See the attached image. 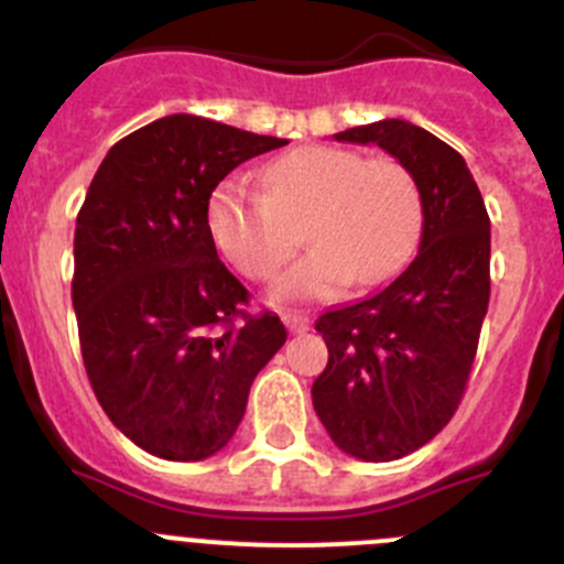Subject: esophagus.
<instances>
[{
    "label": "esophagus",
    "mask_w": 564,
    "mask_h": 564,
    "mask_svg": "<svg viewBox=\"0 0 564 564\" xmlns=\"http://www.w3.org/2000/svg\"><path fill=\"white\" fill-rule=\"evenodd\" d=\"M281 319H283V325L289 327V333H305L311 327L308 316H303V314H281Z\"/></svg>",
    "instance_id": "34e87169"
}]
</instances>
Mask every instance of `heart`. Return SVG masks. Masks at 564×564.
Returning <instances> with one entry per match:
<instances>
[{"label": "heart", "instance_id": "heart-1", "mask_svg": "<svg viewBox=\"0 0 564 564\" xmlns=\"http://www.w3.org/2000/svg\"><path fill=\"white\" fill-rule=\"evenodd\" d=\"M217 184L209 234L220 253L253 281H267L297 250V226L314 248L272 286L275 303L327 300L344 283H380L402 270L424 220L413 173L393 156L336 145H303L259 173Z\"/></svg>", "mask_w": 564, "mask_h": 564}]
</instances>
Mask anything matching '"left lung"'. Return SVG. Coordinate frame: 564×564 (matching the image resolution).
I'll return each instance as SVG.
<instances>
[{
    "mask_svg": "<svg viewBox=\"0 0 564 564\" xmlns=\"http://www.w3.org/2000/svg\"><path fill=\"white\" fill-rule=\"evenodd\" d=\"M380 145L413 173L424 223L415 259L386 289L316 319L327 366L311 388L333 444L366 463L421 449L466 391L490 300V220L466 160L399 118L333 134Z\"/></svg>",
    "mask_w": 564,
    "mask_h": 564,
    "instance_id": "left-lung-1",
    "label": "left lung"
}]
</instances>
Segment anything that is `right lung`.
<instances>
[{"mask_svg":"<svg viewBox=\"0 0 564 564\" xmlns=\"http://www.w3.org/2000/svg\"><path fill=\"white\" fill-rule=\"evenodd\" d=\"M289 140L167 115L109 149L76 217L74 300L87 377L115 427L162 460H206L237 433L286 341L217 259L209 198Z\"/></svg>","mask_w":564,"mask_h":564,"instance_id":"obj_1","label":"right lung"}]
</instances>
